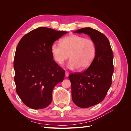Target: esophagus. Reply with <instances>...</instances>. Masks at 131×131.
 <instances>
[{
    "instance_id": "obj_1",
    "label": "esophagus",
    "mask_w": 131,
    "mask_h": 131,
    "mask_svg": "<svg viewBox=\"0 0 131 131\" xmlns=\"http://www.w3.org/2000/svg\"><path fill=\"white\" fill-rule=\"evenodd\" d=\"M69 73H68V71H66L65 72V76L66 77H68L69 76Z\"/></svg>"
}]
</instances>
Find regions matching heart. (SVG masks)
<instances>
[{"label": "heart", "mask_w": 131, "mask_h": 131, "mask_svg": "<svg viewBox=\"0 0 131 131\" xmlns=\"http://www.w3.org/2000/svg\"><path fill=\"white\" fill-rule=\"evenodd\" d=\"M95 43L90 39L82 36L71 35L62 39L60 44L53 43L51 51L54 60L62 65L69 57L67 67L71 70L87 69L96 54Z\"/></svg>", "instance_id": "obj_1"}]
</instances>
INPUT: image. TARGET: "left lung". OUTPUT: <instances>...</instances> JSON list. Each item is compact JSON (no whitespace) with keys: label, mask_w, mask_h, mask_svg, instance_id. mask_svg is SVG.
Here are the masks:
<instances>
[{"label":"left lung","mask_w":131,"mask_h":131,"mask_svg":"<svg viewBox=\"0 0 131 131\" xmlns=\"http://www.w3.org/2000/svg\"><path fill=\"white\" fill-rule=\"evenodd\" d=\"M74 33L87 34L96 45L95 56L87 70L69 75L73 101L78 107L88 108L102 101L112 85L113 53L108 39L101 32L85 27Z\"/></svg>","instance_id":"left-lung-1"}]
</instances>
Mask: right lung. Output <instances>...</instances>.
Returning <instances> with one entry per match:
<instances>
[{
  "mask_svg": "<svg viewBox=\"0 0 131 131\" xmlns=\"http://www.w3.org/2000/svg\"><path fill=\"white\" fill-rule=\"evenodd\" d=\"M67 32L40 27L24 35L17 46L14 69L16 90L25 105L41 109L51 104L54 87L65 70L53 60L51 46Z\"/></svg>",
  "mask_w": 131,
  "mask_h": 131,
  "instance_id": "1",
  "label": "right lung"
}]
</instances>
